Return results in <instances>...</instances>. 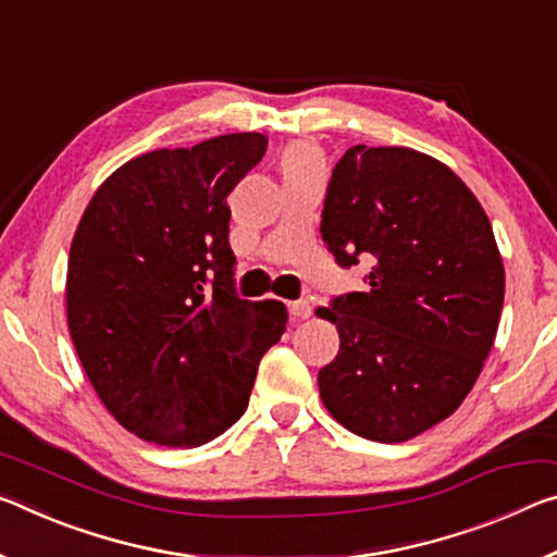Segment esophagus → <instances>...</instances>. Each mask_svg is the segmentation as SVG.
<instances>
[{"label": "esophagus", "instance_id": "34e87169", "mask_svg": "<svg viewBox=\"0 0 557 557\" xmlns=\"http://www.w3.org/2000/svg\"><path fill=\"white\" fill-rule=\"evenodd\" d=\"M289 314H293L295 320H307V317H312L310 299H295V302H289Z\"/></svg>", "mask_w": 557, "mask_h": 557}]
</instances>
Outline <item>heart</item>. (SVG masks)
<instances>
[{"mask_svg":"<svg viewBox=\"0 0 557 557\" xmlns=\"http://www.w3.org/2000/svg\"><path fill=\"white\" fill-rule=\"evenodd\" d=\"M320 153L317 148L307 144H295L282 153V171L287 173H305V171H320Z\"/></svg>","mask_w":557,"mask_h":557,"instance_id":"1","label":"heart"}]
</instances>
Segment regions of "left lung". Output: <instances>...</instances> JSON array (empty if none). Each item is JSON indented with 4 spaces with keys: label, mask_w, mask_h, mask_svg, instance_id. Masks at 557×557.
Masks as SVG:
<instances>
[{
    "label": "left lung",
    "mask_w": 557,
    "mask_h": 557,
    "mask_svg": "<svg viewBox=\"0 0 557 557\" xmlns=\"http://www.w3.org/2000/svg\"><path fill=\"white\" fill-rule=\"evenodd\" d=\"M320 233L339 268L372 264L364 293L317 310L339 332L317 376L326 411L369 441L419 436L461 406L496 339L506 272L491 220L436 158L351 146Z\"/></svg>",
    "instance_id": "left-lung-1"
}]
</instances>
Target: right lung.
Segmentation results:
<instances>
[{
	"label": "right lung",
	"instance_id": "right-lung-1",
	"mask_svg": "<svg viewBox=\"0 0 557 557\" xmlns=\"http://www.w3.org/2000/svg\"><path fill=\"white\" fill-rule=\"evenodd\" d=\"M262 134H227L123 163L84 210L66 314L88 382L121 426L200 446L243 417L282 302L235 293L227 196L262 161Z\"/></svg>",
	"mask_w": 557,
	"mask_h": 557
}]
</instances>
